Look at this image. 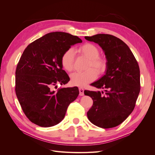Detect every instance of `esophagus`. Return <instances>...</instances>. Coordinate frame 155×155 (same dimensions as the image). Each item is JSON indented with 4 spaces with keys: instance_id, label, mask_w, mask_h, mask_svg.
<instances>
[{
    "instance_id": "obj_1",
    "label": "esophagus",
    "mask_w": 155,
    "mask_h": 155,
    "mask_svg": "<svg viewBox=\"0 0 155 155\" xmlns=\"http://www.w3.org/2000/svg\"><path fill=\"white\" fill-rule=\"evenodd\" d=\"M79 95L83 96L84 95V89L81 87L79 88Z\"/></svg>"
}]
</instances>
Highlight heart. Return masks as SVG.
I'll return each instance as SVG.
<instances>
[{"label":"heart","mask_w":155,"mask_h":155,"mask_svg":"<svg viewBox=\"0 0 155 155\" xmlns=\"http://www.w3.org/2000/svg\"><path fill=\"white\" fill-rule=\"evenodd\" d=\"M78 52L85 56L88 59L87 68L83 72H74L70 76V81L73 85L84 87L88 83L93 81L96 78V73L91 67L94 68L97 72H104L107 67V61L104 58L99 57L100 49L95 45L92 43H85L78 48ZM63 68L68 72L74 69V52L72 49H68L63 54L61 59Z\"/></svg>","instance_id":"heart-1"}]
</instances>
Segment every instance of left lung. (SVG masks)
<instances>
[{"label": "left lung", "mask_w": 155, "mask_h": 155, "mask_svg": "<svg viewBox=\"0 0 155 155\" xmlns=\"http://www.w3.org/2000/svg\"><path fill=\"white\" fill-rule=\"evenodd\" d=\"M85 39L99 45L107 59L105 74L91 84L105 89V95H102L103 91H84L93 100L87 117L100 127H114L134 110L140 91L138 64L129 46L118 37L100 34Z\"/></svg>", "instance_id": "1"}]
</instances>
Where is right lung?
<instances>
[{
    "label": "right lung",
    "mask_w": 155,
    "mask_h": 155,
    "mask_svg": "<svg viewBox=\"0 0 155 155\" xmlns=\"http://www.w3.org/2000/svg\"><path fill=\"white\" fill-rule=\"evenodd\" d=\"M82 43L66 32H51L27 46L15 72V92L25 115L32 123L48 127L64 118L67 108L79 94L77 87H51L57 81L65 85L70 78L63 70L62 55L71 46Z\"/></svg>",
    "instance_id": "add662e5"
}]
</instances>
